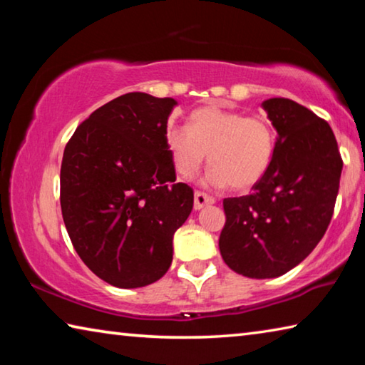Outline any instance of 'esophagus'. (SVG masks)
<instances>
[{"label": "esophagus", "instance_id": "1", "mask_svg": "<svg viewBox=\"0 0 365 365\" xmlns=\"http://www.w3.org/2000/svg\"><path fill=\"white\" fill-rule=\"evenodd\" d=\"M207 205H214V197L209 196L206 193H202V191H196L195 193V209L196 211H200Z\"/></svg>", "mask_w": 365, "mask_h": 365}]
</instances>
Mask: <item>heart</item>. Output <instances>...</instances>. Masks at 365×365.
Returning a JSON list of instances; mask_svg holds the SVG:
<instances>
[{
  "label": "heart",
  "instance_id": "obj_1",
  "mask_svg": "<svg viewBox=\"0 0 365 365\" xmlns=\"http://www.w3.org/2000/svg\"><path fill=\"white\" fill-rule=\"evenodd\" d=\"M165 148L177 174L191 180L206 160L209 183L235 191L251 190L269 170L275 154V132L262 117H246L217 104L197 108L187 127H169Z\"/></svg>",
  "mask_w": 365,
  "mask_h": 365
}]
</instances>
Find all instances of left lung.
Here are the masks:
<instances>
[{
  "label": "left lung",
  "instance_id": "1",
  "mask_svg": "<svg viewBox=\"0 0 365 365\" xmlns=\"http://www.w3.org/2000/svg\"><path fill=\"white\" fill-rule=\"evenodd\" d=\"M277 128L275 154L252 193L225 197L219 238L225 264L275 279L311 255L329 228L343 159L329 122L288 98L262 103Z\"/></svg>",
  "mask_w": 365,
  "mask_h": 365
}]
</instances>
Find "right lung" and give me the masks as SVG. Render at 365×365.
I'll return each mask as SVG.
<instances>
[{"label": "right lung", "instance_id": "1", "mask_svg": "<svg viewBox=\"0 0 365 365\" xmlns=\"http://www.w3.org/2000/svg\"><path fill=\"white\" fill-rule=\"evenodd\" d=\"M172 98L127 93L98 108L67 141L61 211L77 255L117 288L159 280L172 240L193 209V188L175 182L165 132Z\"/></svg>", "mask_w": 365, "mask_h": 365}]
</instances>
